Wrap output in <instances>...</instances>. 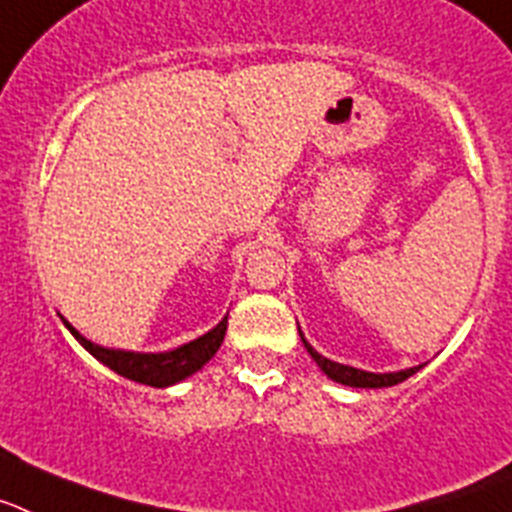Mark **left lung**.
<instances>
[{"instance_id":"8db88e82","label":"left lung","mask_w":512,"mask_h":512,"mask_svg":"<svg viewBox=\"0 0 512 512\" xmlns=\"http://www.w3.org/2000/svg\"><path fill=\"white\" fill-rule=\"evenodd\" d=\"M299 335H301V330H299ZM301 342H304L306 353L314 358V363H317V366L322 368V371L327 373L332 381H337V384H345V386H355V389H384V386H394V384H399V381L410 379L412 373H417L422 368V366H415V368H407V371H394V373L361 371V368L342 366V363H335V361H330V358L319 355L317 350L311 348L309 342H306L304 335H301Z\"/></svg>"}]
</instances>
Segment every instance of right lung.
Wrapping results in <instances>:
<instances>
[{
    "mask_svg": "<svg viewBox=\"0 0 512 512\" xmlns=\"http://www.w3.org/2000/svg\"><path fill=\"white\" fill-rule=\"evenodd\" d=\"M61 322L66 324V330L77 337L79 345L90 355H95L102 366H108L110 371L121 373L123 379L139 381V384L146 386H157V389H164V386H172L177 381L188 379L195 371H201L208 361H211L216 350L221 348L226 335V317L221 319L211 332L201 335L198 340L185 342L180 348L167 350V353H131V350H113V348H102V345H95L92 340L79 335L64 317Z\"/></svg>",
    "mask_w": 512,
    "mask_h": 512,
    "instance_id": "1",
    "label": "right lung"
}]
</instances>
